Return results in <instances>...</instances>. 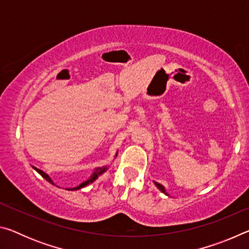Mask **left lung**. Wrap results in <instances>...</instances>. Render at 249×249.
Instances as JSON below:
<instances>
[{"mask_svg":"<svg viewBox=\"0 0 249 249\" xmlns=\"http://www.w3.org/2000/svg\"><path fill=\"white\" fill-rule=\"evenodd\" d=\"M155 184H156V185H157V187H158V188L160 189V191H161V192H163V193H165V195H167V193H166V191H165V188H163L161 184H160V183H158V182H155Z\"/></svg>","mask_w":249,"mask_h":249,"instance_id":"left-lung-1","label":"left lung"}]
</instances>
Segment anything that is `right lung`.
<instances>
[{
    "label": "right lung",
    "mask_w": 249,
    "mask_h": 249,
    "mask_svg": "<svg viewBox=\"0 0 249 249\" xmlns=\"http://www.w3.org/2000/svg\"><path fill=\"white\" fill-rule=\"evenodd\" d=\"M35 168V167H34ZM35 170L37 171V172H39V174L41 175V177H43V178H45L46 180L48 181V182H50V183H53V184H54L53 181H52V179L49 178V176L47 175V174H45V172L43 171V170H40V169H37V168H35ZM107 170V167H101V168H96L95 169V171L93 172V174H92V176L90 177V179L89 180H87L86 182H83V183H81L80 185H78V187H75V188H71V189H68V190H71V191H73V190H79V189H81V188H83V187H86V185H88L89 183H91V182H93V181L98 178V177L100 176V175H102L103 172Z\"/></svg>",
    "instance_id": "add662e5"
}]
</instances>
